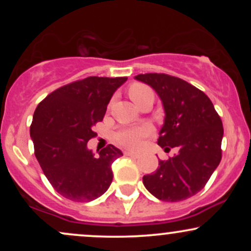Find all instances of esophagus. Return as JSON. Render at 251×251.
Segmentation results:
<instances>
[{
	"instance_id": "34e87169",
	"label": "esophagus",
	"mask_w": 251,
	"mask_h": 251,
	"mask_svg": "<svg viewBox=\"0 0 251 251\" xmlns=\"http://www.w3.org/2000/svg\"><path fill=\"white\" fill-rule=\"evenodd\" d=\"M124 154L127 155V157H132V158H138V157H139V154L134 153V152H131V151H125V152H124Z\"/></svg>"
}]
</instances>
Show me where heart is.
Returning <instances> with one entry per match:
<instances>
[{
	"mask_svg": "<svg viewBox=\"0 0 251 251\" xmlns=\"http://www.w3.org/2000/svg\"><path fill=\"white\" fill-rule=\"evenodd\" d=\"M152 93L150 88L146 86L140 85V83H134L128 89L129 98L137 102L140 98L146 96V94ZM152 132V128L149 125H140V126H125V127L119 128L114 133V140L119 145L131 150H137L142 146L146 137H149Z\"/></svg>",
	"mask_w": 251,
	"mask_h": 251,
	"instance_id": "b5f03b06",
	"label": "heart"
}]
</instances>
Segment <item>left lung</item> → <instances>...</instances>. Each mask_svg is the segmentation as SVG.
<instances>
[{"instance_id": "1", "label": "left lung", "mask_w": 251, "mask_h": 251, "mask_svg": "<svg viewBox=\"0 0 251 251\" xmlns=\"http://www.w3.org/2000/svg\"><path fill=\"white\" fill-rule=\"evenodd\" d=\"M134 79L153 88L162 100L165 118L158 145L165 152L178 150L175 157L159 160L153 174L144 176V185L160 201L192 197L205 186L221 162V118L205 93L179 77L148 73Z\"/></svg>"}]
</instances>
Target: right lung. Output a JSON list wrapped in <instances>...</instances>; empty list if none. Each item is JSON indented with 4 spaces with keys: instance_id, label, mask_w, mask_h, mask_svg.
Instances as JSON below:
<instances>
[{
    "instance_id": "1",
    "label": "right lung",
    "mask_w": 251,
    "mask_h": 251,
    "mask_svg": "<svg viewBox=\"0 0 251 251\" xmlns=\"http://www.w3.org/2000/svg\"><path fill=\"white\" fill-rule=\"evenodd\" d=\"M126 80L88 76L51 92L34 112L30 137L35 157L51 186L67 200L91 201L111 185V165L123 152L108 145L96 155L87 143Z\"/></svg>"
}]
</instances>
